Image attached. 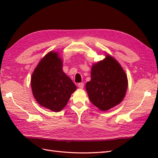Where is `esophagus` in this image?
Instances as JSON below:
<instances>
[{"label": "esophagus", "mask_w": 158, "mask_h": 158, "mask_svg": "<svg viewBox=\"0 0 158 158\" xmlns=\"http://www.w3.org/2000/svg\"><path fill=\"white\" fill-rule=\"evenodd\" d=\"M77 85H78V87H79L80 89H83V87H84V83H82V82L81 83H79L78 84H77Z\"/></svg>", "instance_id": "obj_1"}]
</instances>
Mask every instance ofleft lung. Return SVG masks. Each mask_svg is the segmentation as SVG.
<instances>
[{"instance_id": "obj_1", "label": "left lung", "mask_w": 158, "mask_h": 158, "mask_svg": "<svg viewBox=\"0 0 158 158\" xmlns=\"http://www.w3.org/2000/svg\"><path fill=\"white\" fill-rule=\"evenodd\" d=\"M85 88L90 101L102 111L122 101L127 88V78L119 62L107 54L92 67L91 80Z\"/></svg>"}]
</instances>
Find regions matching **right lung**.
Returning a JSON list of instances; mask_svg holds the SVG:
<instances>
[{"label": "right lung", "instance_id": "1", "mask_svg": "<svg viewBox=\"0 0 158 158\" xmlns=\"http://www.w3.org/2000/svg\"><path fill=\"white\" fill-rule=\"evenodd\" d=\"M33 96L40 105L59 112L77 89L69 77L63 72L62 61L57 52H50L36 67L31 77Z\"/></svg>", "mask_w": 158, "mask_h": 158}]
</instances>
